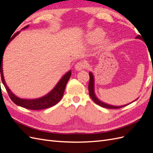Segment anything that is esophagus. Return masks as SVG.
I'll list each match as a JSON object with an SVG mask.
<instances>
[{"instance_id":"34e87169","label":"esophagus","mask_w":153,"mask_h":153,"mask_svg":"<svg viewBox=\"0 0 153 153\" xmlns=\"http://www.w3.org/2000/svg\"><path fill=\"white\" fill-rule=\"evenodd\" d=\"M87 67V64L84 61L78 62L75 65V69L76 71H81Z\"/></svg>"}]
</instances>
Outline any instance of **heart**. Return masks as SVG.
Here are the masks:
<instances>
[{
  "instance_id": "1",
  "label": "heart",
  "mask_w": 153,
  "mask_h": 153,
  "mask_svg": "<svg viewBox=\"0 0 153 153\" xmlns=\"http://www.w3.org/2000/svg\"><path fill=\"white\" fill-rule=\"evenodd\" d=\"M105 35V32L101 29H96L90 31L87 34V41L90 44H95L99 43L103 39Z\"/></svg>"
}]
</instances>
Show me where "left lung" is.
<instances>
[{
    "mask_svg": "<svg viewBox=\"0 0 153 153\" xmlns=\"http://www.w3.org/2000/svg\"><path fill=\"white\" fill-rule=\"evenodd\" d=\"M136 38L142 39V37L140 35H138L136 37ZM89 77H90L89 83V96H91V98H92V100L94 101V102L95 103H96L97 105H98L101 106H102V107L107 108H112H112L113 109H116V108L117 109V108H122V107H124V106H127L130 103H130L129 104L123 105V106H113V105H110L109 104L102 102V101H100L98 98H97V96L95 94V92H94V77L93 74H92V73H91V72H89ZM136 100H135V101H136Z\"/></svg>",
    "mask_w": 153,
    "mask_h": 153,
    "instance_id": "8db88e82",
    "label": "left lung"
}]
</instances>
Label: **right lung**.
<instances>
[{
  "mask_svg": "<svg viewBox=\"0 0 153 153\" xmlns=\"http://www.w3.org/2000/svg\"><path fill=\"white\" fill-rule=\"evenodd\" d=\"M29 27V25L24 27L22 30L25 29ZM20 31L17 32L16 33L14 34L12 38L9 41L7 45L10 43L11 41L15 38V37L19 34ZM7 46V45H6ZM3 55H0V72L1 75V79L2 84H4V87L6 89L8 94L10 96L11 100L13 101L18 106H20L22 107H24L25 108L30 109V110H41L50 108L51 106H53L55 105H56L59 101L61 100L62 98L64 90H65V87L66 85L67 82L69 80V78L71 75V70L67 72L65 75H64L60 80L57 85L54 87L53 89L51 91L47 94L45 96L41 97V98H37V99H22L18 98L15 94H14L11 91L10 89L6 84V83L4 80V77L3 75V69H2V57ZM1 82V81H0Z\"/></svg>",
  "mask_w": 153,
  "mask_h": 153,
  "instance_id": "add662e5",
  "label": "right lung"
}]
</instances>
